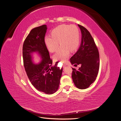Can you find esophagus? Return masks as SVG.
Returning a JSON list of instances; mask_svg holds the SVG:
<instances>
[{
    "mask_svg": "<svg viewBox=\"0 0 121 121\" xmlns=\"http://www.w3.org/2000/svg\"><path fill=\"white\" fill-rule=\"evenodd\" d=\"M66 65H66V64H64V65H63V68H65V66H66Z\"/></svg>",
    "mask_w": 121,
    "mask_h": 121,
    "instance_id": "1",
    "label": "esophagus"
}]
</instances>
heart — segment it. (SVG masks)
Wrapping results in <instances>:
<instances>
[{"mask_svg": "<svg viewBox=\"0 0 121 121\" xmlns=\"http://www.w3.org/2000/svg\"><path fill=\"white\" fill-rule=\"evenodd\" d=\"M51 35L44 38L46 47L50 52H53L57 50L59 41L61 46L53 58L56 61L65 62L69 56L70 51H74L79 45L80 34L78 28L75 25H60L52 30Z\"/></svg>", "mask_w": 121, "mask_h": 121, "instance_id": "b5f03b06", "label": "heart"}]
</instances>
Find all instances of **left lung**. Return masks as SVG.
<instances>
[{
    "label": "left lung",
    "instance_id": "1",
    "mask_svg": "<svg viewBox=\"0 0 121 121\" xmlns=\"http://www.w3.org/2000/svg\"><path fill=\"white\" fill-rule=\"evenodd\" d=\"M82 33L80 46L70 58V62L76 67L81 65L78 70L72 69V78L75 85L80 89L88 88L96 79L99 68V55L90 32L78 25Z\"/></svg>",
    "mask_w": 121,
    "mask_h": 121
}]
</instances>
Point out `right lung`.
Returning a JSON list of instances; mask_svg holds the SVG:
<instances>
[{"label":"right lung","instance_id":"add662e5","mask_svg":"<svg viewBox=\"0 0 121 121\" xmlns=\"http://www.w3.org/2000/svg\"><path fill=\"white\" fill-rule=\"evenodd\" d=\"M47 30V26L42 25L31 30L24 42L23 56L25 70L32 84L39 91L51 95L58 89L63 69L57 67L58 62L52 65L44 41ZM34 53L41 58L38 64L34 61Z\"/></svg>","mask_w":121,"mask_h":121}]
</instances>
